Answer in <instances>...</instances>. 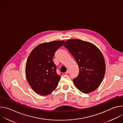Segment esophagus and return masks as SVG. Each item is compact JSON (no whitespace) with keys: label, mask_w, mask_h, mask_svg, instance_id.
Here are the masks:
<instances>
[{"label":"esophagus","mask_w":123,"mask_h":123,"mask_svg":"<svg viewBox=\"0 0 123 123\" xmlns=\"http://www.w3.org/2000/svg\"><path fill=\"white\" fill-rule=\"evenodd\" d=\"M69 69H67V72H66V74H68L69 73Z\"/></svg>","instance_id":"1"}]
</instances>
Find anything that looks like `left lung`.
<instances>
[{
    "mask_svg": "<svg viewBox=\"0 0 123 123\" xmlns=\"http://www.w3.org/2000/svg\"><path fill=\"white\" fill-rule=\"evenodd\" d=\"M63 45L79 66V75L73 80L74 86L84 93L95 90L106 72V64L101 50L92 43L80 39H68Z\"/></svg>",
    "mask_w": 123,
    "mask_h": 123,
    "instance_id": "left-lung-1",
    "label": "left lung"
}]
</instances>
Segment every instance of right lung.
<instances>
[{
	"label": "right lung",
	"mask_w": 123,
	"mask_h": 123,
	"mask_svg": "<svg viewBox=\"0 0 123 123\" xmlns=\"http://www.w3.org/2000/svg\"><path fill=\"white\" fill-rule=\"evenodd\" d=\"M65 41H52L41 43L31 52L27 60L25 74L33 91L40 95L51 93L60 79L52 61L55 52Z\"/></svg>",
	"instance_id": "1"
}]
</instances>
